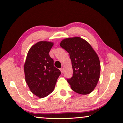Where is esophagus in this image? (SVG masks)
<instances>
[{"instance_id": "1", "label": "esophagus", "mask_w": 123, "mask_h": 123, "mask_svg": "<svg viewBox=\"0 0 123 123\" xmlns=\"http://www.w3.org/2000/svg\"><path fill=\"white\" fill-rule=\"evenodd\" d=\"M60 70H61V73H63V68H60Z\"/></svg>"}]
</instances>
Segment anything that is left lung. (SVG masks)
<instances>
[{"label":"left lung","mask_w":123,"mask_h":123,"mask_svg":"<svg viewBox=\"0 0 123 123\" xmlns=\"http://www.w3.org/2000/svg\"><path fill=\"white\" fill-rule=\"evenodd\" d=\"M60 46L69 54L73 74L67 81L73 91L80 94L91 93L100 73L99 57L88 42L79 37L62 40Z\"/></svg>","instance_id":"8db88e82"}]
</instances>
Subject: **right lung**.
<instances>
[{
    "mask_svg": "<svg viewBox=\"0 0 123 123\" xmlns=\"http://www.w3.org/2000/svg\"><path fill=\"white\" fill-rule=\"evenodd\" d=\"M54 43L40 41L31 47L24 66L25 78L31 92L40 98L54 91L60 70L54 66L49 53Z\"/></svg>",
    "mask_w": 123,
    "mask_h": 123,
    "instance_id": "obj_1",
    "label": "right lung"
}]
</instances>
